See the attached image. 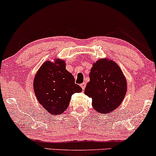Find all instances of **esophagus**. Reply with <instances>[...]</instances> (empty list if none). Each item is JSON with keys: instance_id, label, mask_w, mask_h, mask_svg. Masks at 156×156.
I'll use <instances>...</instances> for the list:
<instances>
[{"instance_id": "obj_1", "label": "esophagus", "mask_w": 156, "mask_h": 156, "mask_svg": "<svg viewBox=\"0 0 156 156\" xmlns=\"http://www.w3.org/2000/svg\"><path fill=\"white\" fill-rule=\"evenodd\" d=\"M80 87H82V89H83V90H84V89H85V87H86V83H82V84H80Z\"/></svg>"}]
</instances>
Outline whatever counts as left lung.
Returning a JSON list of instances; mask_svg holds the SVG:
<instances>
[{"mask_svg": "<svg viewBox=\"0 0 156 156\" xmlns=\"http://www.w3.org/2000/svg\"><path fill=\"white\" fill-rule=\"evenodd\" d=\"M84 94L92 99V106L100 114L116 110L124 99L127 82L122 70L112 59H99L93 63Z\"/></svg>", "mask_w": 156, "mask_h": 156, "instance_id": "8db88e82", "label": "left lung"}]
</instances>
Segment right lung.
Masks as SVG:
<instances>
[{
  "label": "right lung",
  "mask_w": 156,
  "mask_h": 156,
  "mask_svg": "<svg viewBox=\"0 0 156 156\" xmlns=\"http://www.w3.org/2000/svg\"><path fill=\"white\" fill-rule=\"evenodd\" d=\"M33 89L40 104L53 116L65 112L72 94L82 91L66 69L65 61L59 58L42 64L34 78Z\"/></svg>",
  "instance_id": "right-lung-1"
}]
</instances>
